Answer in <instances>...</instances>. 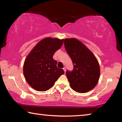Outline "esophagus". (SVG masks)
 Masks as SVG:
<instances>
[{"label": "esophagus", "instance_id": "esophagus-1", "mask_svg": "<svg viewBox=\"0 0 122 122\" xmlns=\"http://www.w3.org/2000/svg\"><path fill=\"white\" fill-rule=\"evenodd\" d=\"M63 71H65V73H66V68H65V67L63 68Z\"/></svg>", "mask_w": 122, "mask_h": 122}]
</instances>
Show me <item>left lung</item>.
<instances>
[{"mask_svg": "<svg viewBox=\"0 0 122 122\" xmlns=\"http://www.w3.org/2000/svg\"><path fill=\"white\" fill-rule=\"evenodd\" d=\"M64 44L74 64L73 71L66 73L71 87L80 93L93 89L100 76V65L95 55L75 38L65 39Z\"/></svg>", "mask_w": 122, "mask_h": 122, "instance_id": "1", "label": "left lung"}]
</instances>
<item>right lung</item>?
Returning a JSON list of instances; mask_svg holds the SVG:
<instances>
[{"instance_id":"right-lung-1","label":"right lung","mask_w":122,"mask_h":122,"mask_svg":"<svg viewBox=\"0 0 122 122\" xmlns=\"http://www.w3.org/2000/svg\"><path fill=\"white\" fill-rule=\"evenodd\" d=\"M64 39H43L34 46L25 60L23 73L29 85L37 91L45 92L54 85L65 72L57 67L53 58L55 51L61 48Z\"/></svg>"}]
</instances>
